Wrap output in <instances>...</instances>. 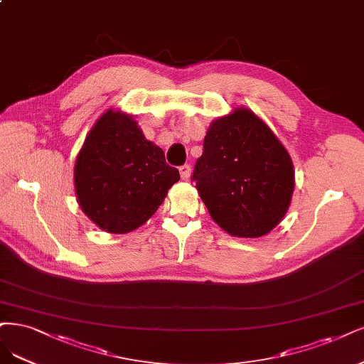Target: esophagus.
I'll use <instances>...</instances> for the list:
<instances>
[{"label":"esophagus","mask_w":364,"mask_h":364,"mask_svg":"<svg viewBox=\"0 0 364 364\" xmlns=\"http://www.w3.org/2000/svg\"><path fill=\"white\" fill-rule=\"evenodd\" d=\"M179 173H181V178L182 179H188L191 176V167L188 164H183L179 167Z\"/></svg>","instance_id":"1"}]
</instances>
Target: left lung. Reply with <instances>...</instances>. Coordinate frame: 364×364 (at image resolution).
I'll list each match as a JSON object with an SVG mask.
<instances>
[{"instance_id":"obj_1","label":"left lung","mask_w":364,"mask_h":364,"mask_svg":"<svg viewBox=\"0 0 364 364\" xmlns=\"http://www.w3.org/2000/svg\"><path fill=\"white\" fill-rule=\"evenodd\" d=\"M191 179L212 220L241 237L271 232L289 208L295 185L287 150L247 108L212 122Z\"/></svg>"}]
</instances>
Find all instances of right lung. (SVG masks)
<instances>
[{
	"mask_svg": "<svg viewBox=\"0 0 364 364\" xmlns=\"http://www.w3.org/2000/svg\"><path fill=\"white\" fill-rule=\"evenodd\" d=\"M178 168L123 112L107 111L87 135L75 162V191L84 214L109 233H128L152 217Z\"/></svg>",
	"mask_w": 364,
	"mask_h": 364,
	"instance_id": "1",
	"label": "right lung"
}]
</instances>
